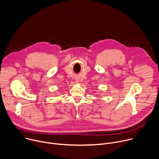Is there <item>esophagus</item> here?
<instances>
[{
    "mask_svg": "<svg viewBox=\"0 0 159 159\" xmlns=\"http://www.w3.org/2000/svg\"><path fill=\"white\" fill-rule=\"evenodd\" d=\"M75 82H76V83H79V79H76V80H75Z\"/></svg>",
    "mask_w": 159,
    "mask_h": 159,
    "instance_id": "1",
    "label": "esophagus"
}]
</instances>
